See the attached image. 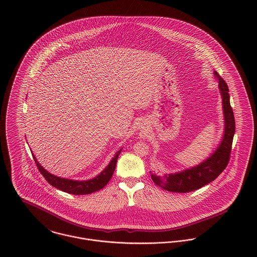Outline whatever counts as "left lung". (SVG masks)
I'll list each match as a JSON object with an SVG mask.
<instances>
[{"mask_svg":"<svg viewBox=\"0 0 257 257\" xmlns=\"http://www.w3.org/2000/svg\"><path fill=\"white\" fill-rule=\"evenodd\" d=\"M214 74L219 81L220 95L222 97V109L224 114V134L222 142L218 149L208 159L191 169L175 174H165L162 177L156 176L150 171L152 181L164 190L176 193H188L198 190L214 181L228 164L235 131V121L229 103L228 87L220 74L217 71H214Z\"/></svg>","mask_w":257,"mask_h":257,"instance_id":"8db88e82","label":"left lung"}]
</instances>
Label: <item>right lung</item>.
<instances>
[{"instance_id":"1","label":"right lung","mask_w":257,"mask_h":257,"mask_svg":"<svg viewBox=\"0 0 257 257\" xmlns=\"http://www.w3.org/2000/svg\"><path fill=\"white\" fill-rule=\"evenodd\" d=\"M121 149L119 151L116 152V154L114 155V157L111 159L110 164L105 168L104 171L101 172L100 175H98L97 177H95L94 179L91 180H87V181H74V180H69V179H64V178H60L57 176H54L52 174H50L49 172H47L37 161V158L35 155H33L36 164H37V169L38 171L42 174V176L45 178V180L52 185L53 187L69 193V194H73V195H86V194H91L94 193L96 191H99L101 189H103L108 182L110 181L113 171L115 169V165H116V161H117V157L120 153Z\"/></svg>"}]
</instances>
